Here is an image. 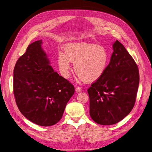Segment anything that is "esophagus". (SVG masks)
I'll return each mask as SVG.
<instances>
[{
    "label": "esophagus",
    "instance_id": "1",
    "mask_svg": "<svg viewBox=\"0 0 152 152\" xmlns=\"http://www.w3.org/2000/svg\"><path fill=\"white\" fill-rule=\"evenodd\" d=\"M75 90H76V92H77V93H79L81 92L82 91V88L81 87H79V86H76V88H75Z\"/></svg>",
    "mask_w": 152,
    "mask_h": 152
}]
</instances>
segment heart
Returning a JSON list of instances; mask_svg holds the SVG:
<instances>
[{
	"label": "heart",
	"instance_id": "heart-1",
	"mask_svg": "<svg viewBox=\"0 0 152 152\" xmlns=\"http://www.w3.org/2000/svg\"><path fill=\"white\" fill-rule=\"evenodd\" d=\"M109 60L108 53L104 47L89 43H69L65 47V53L60 52L58 65L63 77L68 78L71 69V62L79 77L87 83L99 79L105 73Z\"/></svg>",
	"mask_w": 152,
	"mask_h": 152
}]
</instances>
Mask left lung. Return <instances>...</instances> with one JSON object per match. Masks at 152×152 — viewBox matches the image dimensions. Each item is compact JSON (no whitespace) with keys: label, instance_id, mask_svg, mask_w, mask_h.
I'll list each match as a JSON object with an SVG mask.
<instances>
[{"label":"left lung","instance_id":"obj_1","mask_svg":"<svg viewBox=\"0 0 152 152\" xmlns=\"http://www.w3.org/2000/svg\"><path fill=\"white\" fill-rule=\"evenodd\" d=\"M105 73L87 90L89 112L99 124L111 125L121 121L132 110L139 84L137 64L118 40Z\"/></svg>","mask_w":152,"mask_h":152}]
</instances>
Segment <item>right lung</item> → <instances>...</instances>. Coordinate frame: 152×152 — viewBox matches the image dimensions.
I'll use <instances>...</instances> for the list:
<instances>
[{
    "label": "right lung",
    "mask_w": 152,
    "mask_h": 152,
    "mask_svg": "<svg viewBox=\"0 0 152 152\" xmlns=\"http://www.w3.org/2000/svg\"><path fill=\"white\" fill-rule=\"evenodd\" d=\"M42 40L29 44L13 70V94L22 115L41 126L57 123L75 87L55 72L41 47Z\"/></svg>",
    "instance_id": "add662e5"
}]
</instances>
